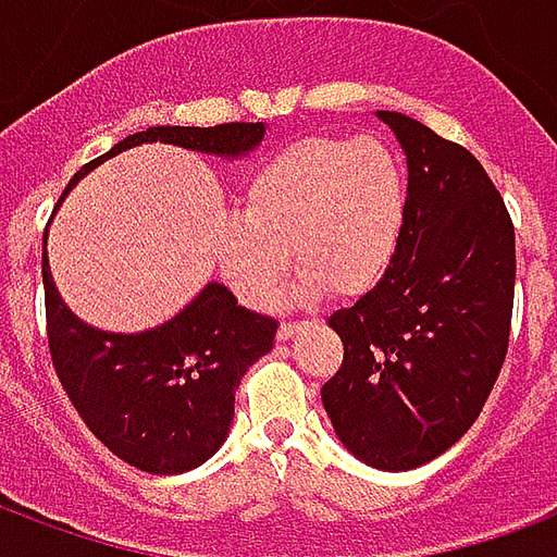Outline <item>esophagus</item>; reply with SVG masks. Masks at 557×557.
Instances as JSON below:
<instances>
[{
    "label": "esophagus",
    "mask_w": 557,
    "mask_h": 557,
    "mask_svg": "<svg viewBox=\"0 0 557 557\" xmlns=\"http://www.w3.org/2000/svg\"><path fill=\"white\" fill-rule=\"evenodd\" d=\"M298 331H301V322H298V319H283V322H280V327H277V337L289 339L292 334H298Z\"/></svg>",
    "instance_id": "obj_1"
}]
</instances>
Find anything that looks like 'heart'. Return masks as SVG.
Listing matches in <instances>:
<instances>
[{"label": "heart", "mask_w": 557, "mask_h": 557, "mask_svg": "<svg viewBox=\"0 0 557 557\" xmlns=\"http://www.w3.org/2000/svg\"><path fill=\"white\" fill-rule=\"evenodd\" d=\"M406 220V172L385 139L307 137L253 172L242 220L220 230L223 274L265 307L289 274V250L310 286L363 292L385 274Z\"/></svg>", "instance_id": "b5f03b06"}]
</instances>
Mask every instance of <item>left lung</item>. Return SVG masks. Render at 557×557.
I'll return each instance as SVG.
<instances>
[{
  "mask_svg": "<svg viewBox=\"0 0 557 557\" xmlns=\"http://www.w3.org/2000/svg\"><path fill=\"white\" fill-rule=\"evenodd\" d=\"M409 163L406 220L373 289L331 313L343 363L322 403L361 462L409 471L483 411L510 343L516 232L502 194L459 143L379 110Z\"/></svg>",
  "mask_w": 557,
  "mask_h": 557,
  "instance_id": "1",
  "label": "left lung"
}]
</instances>
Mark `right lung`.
Masks as SVG:
<instances>
[{"label":"right lung","instance_id":"right-lung-1","mask_svg":"<svg viewBox=\"0 0 557 557\" xmlns=\"http://www.w3.org/2000/svg\"><path fill=\"white\" fill-rule=\"evenodd\" d=\"M265 137L262 122L214 127H148L122 139L71 178L139 143H172L238 158ZM67 184V187H71ZM47 343L74 409L127 466L182 474L202 466L230 435L235 387L247 367L274 349L277 319L244 310L226 286L208 283L182 313L143 334H107L79 322L59 298L41 256Z\"/></svg>","mask_w":557,"mask_h":557}]
</instances>
